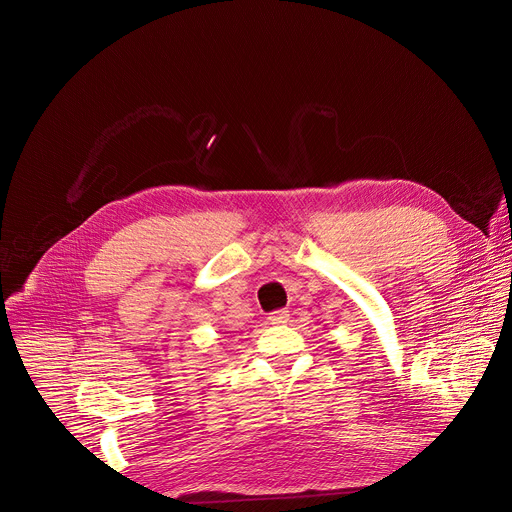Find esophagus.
Returning a JSON list of instances; mask_svg holds the SVG:
<instances>
[{
	"label": "esophagus",
	"mask_w": 512,
	"mask_h": 512,
	"mask_svg": "<svg viewBox=\"0 0 512 512\" xmlns=\"http://www.w3.org/2000/svg\"><path fill=\"white\" fill-rule=\"evenodd\" d=\"M269 322L275 324V326H281V324H287L289 322V314L285 310H277L269 316Z\"/></svg>",
	"instance_id": "esophagus-1"
}]
</instances>
